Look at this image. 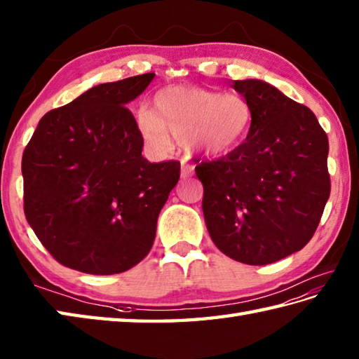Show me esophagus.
I'll use <instances>...</instances> for the list:
<instances>
[{
    "instance_id": "1",
    "label": "esophagus",
    "mask_w": 359,
    "mask_h": 359,
    "mask_svg": "<svg viewBox=\"0 0 359 359\" xmlns=\"http://www.w3.org/2000/svg\"><path fill=\"white\" fill-rule=\"evenodd\" d=\"M194 173V165L187 159H181V178H189Z\"/></svg>"
}]
</instances>
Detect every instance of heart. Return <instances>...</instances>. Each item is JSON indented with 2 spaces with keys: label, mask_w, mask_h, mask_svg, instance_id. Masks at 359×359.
I'll return each instance as SVG.
<instances>
[{
  "label": "heart",
  "mask_w": 359,
  "mask_h": 359,
  "mask_svg": "<svg viewBox=\"0 0 359 359\" xmlns=\"http://www.w3.org/2000/svg\"><path fill=\"white\" fill-rule=\"evenodd\" d=\"M135 119L139 135L153 150H167L172 136L189 151L217 156L245 141L252 111L238 94L170 85L155 94L153 108L139 107Z\"/></svg>",
  "instance_id": "1"
}]
</instances>
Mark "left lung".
I'll return each instance as SVG.
<instances>
[{"label":"left lung","mask_w":359,"mask_h":359,"mask_svg":"<svg viewBox=\"0 0 359 359\" xmlns=\"http://www.w3.org/2000/svg\"><path fill=\"white\" fill-rule=\"evenodd\" d=\"M250 104L246 141L195 167L210 238L228 257L268 265L309 243L330 196L328 137L310 108L259 79L233 80Z\"/></svg>","instance_id":"8db88e82"}]
</instances>
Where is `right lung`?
<instances>
[{"mask_svg": "<svg viewBox=\"0 0 359 359\" xmlns=\"http://www.w3.org/2000/svg\"><path fill=\"white\" fill-rule=\"evenodd\" d=\"M153 72L100 83L40 119L21 161L25 214L62 265L109 276L151 250L161 209L180 180L178 161L149 163L126 107Z\"/></svg>", "mask_w": 359, "mask_h": 359, "instance_id": "1", "label": "right lung"}]
</instances>
